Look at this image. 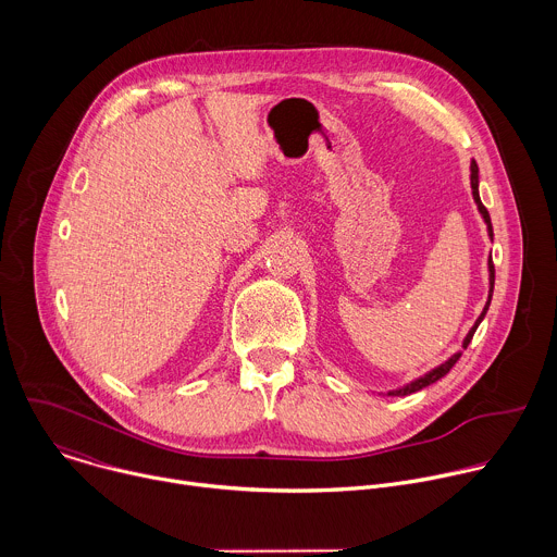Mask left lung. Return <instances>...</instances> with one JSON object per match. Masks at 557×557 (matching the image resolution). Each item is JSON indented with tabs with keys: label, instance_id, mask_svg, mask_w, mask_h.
Returning <instances> with one entry per match:
<instances>
[{
	"label": "left lung",
	"instance_id": "left-lung-1",
	"mask_svg": "<svg viewBox=\"0 0 557 557\" xmlns=\"http://www.w3.org/2000/svg\"><path fill=\"white\" fill-rule=\"evenodd\" d=\"M470 185H472V197H474V203H476V208H479V212H481V216H483V221H485V225H487V236H490V238H494L490 214H487V210H485V206L481 203V197H479V165H476V161H474V159H472V163H470ZM487 271H490V293H487V304H485L483 312L479 314V319L474 321V325L470 327V332L466 334V338H463V349L470 345V341H472V336H474V332H476L479 323L483 321V317H485V312H487V308H490V301H492V293H494V264H492V256L487 258ZM459 358H461V351L453 354L446 362H442L440 367L431 369L429 374H424V376H420V379L411 381V383H409V385H405V387H398V389H394V392H387V396H409V394H416V392H420V389H424V387H429V385L437 383L440 379H444V376L450 372V369L455 367V362H457Z\"/></svg>",
	"mask_w": 557,
	"mask_h": 557
}]
</instances>
